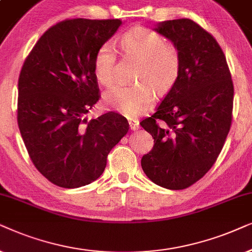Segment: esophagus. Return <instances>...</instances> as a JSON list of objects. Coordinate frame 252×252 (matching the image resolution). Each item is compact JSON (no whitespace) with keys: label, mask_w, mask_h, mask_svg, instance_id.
I'll list each match as a JSON object with an SVG mask.
<instances>
[{"label":"esophagus","mask_w":252,"mask_h":252,"mask_svg":"<svg viewBox=\"0 0 252 252\" xmlns=\"http://www.w3.org/2000/svg\"><path fill=\"white\" fill-rule=\"evenodd\" d=\"M129 126H130V129L133 130V131H136V130L139 129V122H138V121H130Z\"/></svg>","instance_id":"1"}]
</instances>
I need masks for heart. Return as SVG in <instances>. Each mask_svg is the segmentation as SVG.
Wrapping results in <instances>:
<instances>
[{
    "label": "heart",
    "instance_id": "b5f03b06",
    "mask_svg": "<svg viewBox=\"0 0 252 252\" xmlns=\"http://www.w3.org/2000/svg\"><path fill=\"white\" fill-rule=\"evenodd\" d=\"M121 47L126 55L142 62L137 73L139 85H116L106 91L103 101L108 108L136 119L151 109L153 92L159 95L168 93L179 79L182 69V56L177 47L168 43L159 33L145 28H136L121 38ZM116 49L110 41L102 43L93 61L94 75L103 86H109L116 77Z\"/></svg>",
    "mask_w": 252,
    "mask_h": 252
}]
</instances>
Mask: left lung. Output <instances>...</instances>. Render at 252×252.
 Wrapping results in <instances>:
<instances>
[{
	"label": "left lung",
	"mask_w": 252,
	"mask_h": 252,
	"mask_svg": "<svg viewBox=\"0 0 252 252\" xmlns=\"http://www.w3.org/2000/svg\"><path fill=\"white\" fill-rule=\"evenodd\" d=\"M156 31L179 48L182 69L156 113L140 122L154 139L142 168L158 186L182 190L202 179L222 150L233 119L234 85L219 43L197 23L174 19Z\"/></svg>",
	"instance_id": "obj_1"
}]
</instances>
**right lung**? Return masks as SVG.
Here are the masks:
<instances>
[{"label": "right lung", "instance_id": "obj_1", "mask_svg": "<svg viewBox=\"0 0 252 252\" xmlns=\"http://www.w3.org/2000/svg\"><path fill=\"white\" fill-rule=\"evenodd\" d=\"M120 19H65L40 36L18 79L17 122L35 168L61 188H79L103 173L129 123L115 112L87 121L99 101L93 61Z\"/></svg>", "mask_w": 252, "mask_h": 252}]
</instances>
